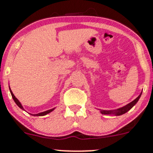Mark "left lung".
Here are the masks:
<instances>
[{
  "mask_svg": "<svg viewBox=\"0 0 153 153\" xmlns=\"http://www.w3.org/2000/svg\"><path fill=\"white\" fill-rule=\"evenodd\" d=\"M141 94L142 92L140 93V94L139 95L138 97H137V98H136L134 100H133L132 102H131L130 103H128V105H125V106L122 107V108H118V109H116V110H109V111H105V110H101V113L103 114H115V115H121V114H125V113L127 112L128 111H129L130 109H131V108H132L133 106H134V105H135L136 103H137V102L138 101V100L140 99V96H141Z\"/></svg>",
  "mask_w": 153,
  "mask_h": 153,
  "instance_id": "8db88e82",
  "label": "left lung"
}]
</instances>
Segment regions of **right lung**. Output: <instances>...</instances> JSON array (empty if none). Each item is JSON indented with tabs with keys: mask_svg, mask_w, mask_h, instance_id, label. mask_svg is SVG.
I'll return each instance as SVG.
<instances>
[{
	"mask_svg": "<svg viewBox=\"0 0 153 153\" xmlns=\"http://www.w3.org/2000/svg\"><path fill=\"white\" fill-rule=\"evenodd\" d=\"M10 93H11L12 97H13V100H14L15 102H16V103L17 104V105L19 107V108H22V109L24 110L23 106H22V104H21V102L19 101V100H18L17 98H16V97H15V95L13 94V92H12L11 89H10ZM53 110H54V108H52V109L48 110V111H44V112H41V113H39V114H32V115H33V116H44V115H46V114H48V113L51 112V111H53Z\"/></svg>",
	"mask_w": 153,
	"mask_h": 153,
	"instance_id": "obj_1",
	"label": "right lung"
}]
</instances>
